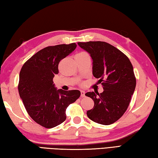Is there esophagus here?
I'll use <instances>...</instances> for the list:
<instances>
[{
    "mask_svg": "<svg viewBox=\"0 0 158 158\" xmlns=\"http://www.w3.org/2000/svg\"><path fill=\"white\" fill-rule=\"evenodd\" d=\"M80 93H81V97H82V98L85 97V91H80Z\"/></svg>",
    "mask_w": 158,
    "mask_h": 158,
    "instance_id": "obj_1",
    "label": "esophagus"
}]
</instances>
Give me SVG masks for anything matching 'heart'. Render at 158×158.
Returning <instances> with one entry per match:
<instances>
[{"label": "heart", "mask_w": 158, "mask_h": 158, "mask_svg": "<svg viewBox=\"0 0 158 158\" xmlns=\"http://www.w3.org/2000/svg\"><path fill=\"white\" fill-rule=\"evenodd\" d=\"M86 54V53H85V52H80L78 54Z\"/></svg>", "instance_id": "heart-1"}]
</instances>
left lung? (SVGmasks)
Segmentation results:
<instances>
[{
	"instance_id": "1",
	"label": "left lung",
	"mask_w": 158,
	"mask_h": 158,
	"mask_svg": "<svg viewBox=\"0 0 158 158\" xmlns=\"http://www.w3.org/2000/svg\"><path fill=\"white\" fill-rule=\"evenodd\" d=\"M93 60V75L99 78L103 91L88 92L85 95L94 101V106L86 112L93 121L110 125L126 111L136 88L133 66L126 55L104 41L78 42Z\"/></svg>"
}]
</instances>
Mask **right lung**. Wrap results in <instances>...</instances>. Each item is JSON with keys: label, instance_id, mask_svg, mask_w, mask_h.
<instances>
[{"label": "right lung", "instance_id": "right-lung-1", "mask_svg": "<svg viewBox=\"0 0 158 158\" xmlns=\"http://www.w3.org/2000/svg\"><path fill=\"white\" fill-rule=\"evenodd\" d=\"M76 43L48 46L22 66L18 91L30 117L41 126L52 128L66 119V109L80 96L78 90L63 91L53 84L60 61L76 49Z\"/></svg>", "mask_w": 158, "mask_h": 158}]
</instances>
